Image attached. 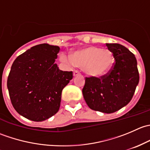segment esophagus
I'll return each instance as SVG.
<instances>
[{"label":"esophagus","mask_w":150,"mask_h":150,"mask_svg":"<svg viewBox=\"0 0 150 150\" xmlns=\"http://www.w3.org/2000/svg\"><path fill=\"white\" fill-rule=\"evenodd\" d=\"M80 74H81V73H80L79 71L74 70V72H73V75H74V76H77V75H79Z\"/></svg>","instance_id":"obj_1"}]
</instances>
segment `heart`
Masks as SVG:
<instances>
[{
	"label": "heart",
	"mask_w": 150,
	"mask_h": 150,
	"mask_svg": "<svg viewBox=\"0 0 150 150\" xmlns=\"http://www.w3.org/2000/svg\"><path fill=\"white\" fill-rule=\"evenodd\" d=\"M61 59L68 64L85 67V70L92 76H102L110 71L114 64L112 53L97 46H88L74 52L72 57L63 54Z\"/></svg>",
	"instance_id": "1"
}]
</instances>
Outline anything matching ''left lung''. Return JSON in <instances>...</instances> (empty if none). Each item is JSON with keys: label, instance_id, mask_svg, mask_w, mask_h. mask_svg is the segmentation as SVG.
<instances>
[{"label": "left lung", "instance_id": "obj_1", "mask_svg": "<svg viewBox=\"0 0 150 150\" xmlns=\"http://www.w3.org/2000/svg\"><path fill=\"white\" fill-rule=\"evenodd\" d=\"M112 53L114 64L100 78L86 77L83 95L91 110L112 113L127 105L132 99L139 81L135 56L118 43H106Z\"/></svg>", "mask_w": 150, "mask_h": 150}]
</instances>
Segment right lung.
<instances>
[{"label": "right lung", "instance_id": "obj_1", "mask_svg": "<svg viewBox=\"0 0 150 150\" xmlns=\"http://www.w3.org/2000/svg\"><path fill=\"white\" fill-rule=\"evenodd\" d=\"M59 47L43 43L17 57L7 80L11 102L19 115L43 121L59 110L62 91L73 78L72 71L55 64Z\"/></svg>", "mask_w": 150, "mask_h": 150}]
</instances>
